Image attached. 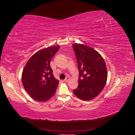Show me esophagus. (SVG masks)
Segmentation results:
<instances>
[{
    "mask_svg": "<svg viewBox=\"0 0 135 135\" xmlns=\"http://www.w3.org/2000/svg\"><path fill=\"white\" fill-rule=\"evenodd\" d=\"M69 79H70V78H69V77H66V78H65V79L64 80V81H66V82H67V81L69 80Z\"/></svg>",
    "mask_w": 135,
    "mask_h": 135,
    "instance_id": "34e87169",
    "label": "esophagus"
}]
</instances>
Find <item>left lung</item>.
I'll return each instance as SVG.
<instances>
[{
    "label": "left lung",
    "mask_w": 135,
    "mask_h": 135,
    "mask_svg": "<svg viewBox=\"0 0 135 135\" xmlns=\"http://www.w3.org/2000/svg\"><path fill=\"white\" fill-rule=\"evenodd\" d=\"M79 70L78 86L73 93L79 99L91 100L103 90L108 73L105 61L93 48L81 44H73Z\"/></svg>",
    "instance_id": "left-lung-1"
}]
</instances>
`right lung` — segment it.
I'll return each instance as SVG.
<instances>
[{
	"instance_id": "1",
	"label": "right lung",
	"mask_w": 135,
	"mask_h": 135,
	"mask_svg": "<svg viewBox=\"0 0 135 135\" xmlns=\"http://www.w3.org/2000/svg\"><path fill=\"white\" fill-rule=\"evenodd\" d=\"M60 47H49L36 52L23 69V87L35 100L46 101L55 95L59 81L53 74L50 61Z\"/></svg>"
}]
</instances>
